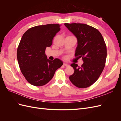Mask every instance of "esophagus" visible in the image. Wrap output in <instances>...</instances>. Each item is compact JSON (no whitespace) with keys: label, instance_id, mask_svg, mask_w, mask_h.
Returning <instances> with one entry per match:
<instances>
[{"label":"esophagus","instance_id":"esophagus-1","mask_svg":"<svg viewBox=\"0 0 121 121\" xmlns=\"http://www.w3.org/2000/svg\"><path fill=\"white\" fill-rule=\"evenodd\" d=\"M63 65H64V66H65V67H68L69 65L68 64H66V63H64Z\"/></svg>","mask_w":121,"mask_h":121}]
</instances>
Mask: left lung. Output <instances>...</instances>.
<instances>
[{
  "instance_id": "left-lung-1",
  "label": "left lung",
  "mask_w": 121,
  "mask_h": 121,
  "mask_svg": "<svg viewBox=\"0 0 121 121\" xmlns=\"http://www.w3.org/2000/svg\"><path fill=\"white\" fill-rule=\"evenodd\" d=\"M65 26L77 39L75 56L82 57L81 67L73 63L74 73L69 77L75 86L80 88L90 86L99 77L105 66L107 46L97 29L88 25L65 23Z\"/></svg>"
}]
</instances>
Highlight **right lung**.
<instances>
[{
	"mask_svg": "<svg viewBox=\"0 0 121 121\" xmlns=\"http://www.w3.org/2000/svg\"><path fill=\"white\" fill-rule=\"evenodd\" d=\"M59 24L37 26L23 34L17 49L19 67L27 81L32 85L41 86L52 79L54 73L63 63L56 58L47 59V47L52 45V39L60 30Z\"/></svg>",
	"mask_w": 121,
	"mask_h": 121,
	"instance_id": "right-lung-1",
	"label": "right lung"
}]
</instances>
